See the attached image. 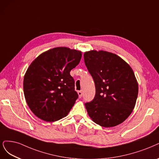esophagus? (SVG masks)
<instances>
[{"instance_id":"obj_1","label":"esophagus","mask_w":159,"mask_h":159,"mask_svg":"<svg viewBox=\"0 0 159 159\" xmlns=\"http://www.w3.org/2000/svg\"><path fill=\"white\" fill-rule=\"evenodd\" d=\"M78 96H79V97L80 98H81V97H82V91H78Z\"/></svg>"}]
</instances>
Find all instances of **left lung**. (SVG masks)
I'll list each match as a JSON object with an SVG mask.
<instances>
[{
	"label": "left lung",
	"instance_id": "1",
	"mask_svg": "<svg viewBox=\"0 0 159 159\" xmlns=\"http://www.w3.org/2000/svg\"><path fill=\"white\" fill-rule=\"evenodd\" d=\"M84 61L93 78L96 94L85 103L91 119L105 128L116 126L132 112L138 95V83L130 66L116 54L91 50Z\"/></svg>",
	"mask_w": 159,
	"mask_h": 159
}]
</instances>
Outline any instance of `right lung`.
<instances>
[{
    "instance_id": "obj_1",
    "label": "right lung",
    "mask_w": 159,
    "mask_h": 159,
    "mask_svg": "<svg viewBox=\"0 0 159 159\" xmlns=\"http://www.w3.org/2000/svg\"><path fill=\"white\" fill-rule=\"evenodd\" d=\"M79 50L55 47L41 53L27 68L24 93L30 110L46 122L67 116L78 97L70 71L81 58Z\"/></svg>"
}]
</instances>
